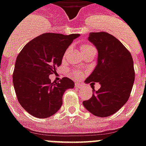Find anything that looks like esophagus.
Wrapping results in <instances>:
<instances>
[{
  "mask_svg": "<svg viewBox=\"0 0 146 146\" xmlns=\"http://www.w3.org/2000/svg\"><path fill=\"white\" fill-rule=\"evenodd\" d=\"M75 86L76 88H82V85L80 83H76Z\"/></svg>",
  "mask_w": 146,
  "mask_h": 146,
  "instance_id": "esophagus-1",
  "label": "esophagus"
}]
</instances>
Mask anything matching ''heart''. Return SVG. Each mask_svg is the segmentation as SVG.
<instances>
[{"label":"heart","mask_w":146,"mask_h":146,"mask_svg":"<svg viewBox=\"0 0 146 146\" xmlns=\"http://www.w3.org/2000/svg\"><path fill=\"white\" fill-rule=\"evenodd\" d=\"M94 48V47L92 46V45L84 44V45H82L81 51H82V54H83V53L85 52H86V51L89 50V49H91V48ZM67 53V51L65 52L64 57L66 56ZM72 75L75 77V78H79V76H82V73L81 72H79V71H74V72H73V73H72Z\"/></svg>","instance_id":"heart-1"}]
</instances>
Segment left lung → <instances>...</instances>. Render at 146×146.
<instances>
[{"label":"left lung","mask_w":146,"mask_h":146,"mask_svg":"<svg viewBox=\"0 0 146 146\" xmlns=\"http://www.w3.org/2000/svg\"><path fill=\"white\" fill-rule=\"evenodd\" d=\"M88 40L98 51V64L85 82H99L91 99L83 106L94 115L107 117L115 113L129 99L134 82L132 56L117 38L106 32L90 33ZM93 83V82H92Z\"/></svg>","instance_id":"left-lung-1"}]
</instances>
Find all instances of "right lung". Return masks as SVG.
<instances>
[{
    "mask_svg": "<svg viewBox=\"0 0 146 146\" xmlns=\"http://www.w3.org/2000/svg\"><path fill=\"white\" fill-rule=\"evenodd\" d=\"M79 36L42 34L18 54L13 74L14 88L21 106L31 115L46 118L54 115L62 105L65 91L73 88L74 82L67 77L51 82L48 76L56 72L67 48Z\"/></svg>",
    "mask_w": 146,
    "mask_h": 146,
    "instance_id": "1",
    "label": "right lung"
}]
</instances>
